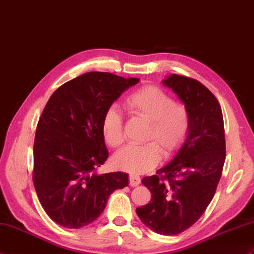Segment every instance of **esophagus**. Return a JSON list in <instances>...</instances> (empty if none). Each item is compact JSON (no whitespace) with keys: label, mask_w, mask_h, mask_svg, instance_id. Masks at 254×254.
Here are the masks:
<instances>
[{"label":"esophagus","mask_w":254,"mask_h":254,"mask_svg":"<svg viewBox=\"0 0 254 254\" xmlns=\"http://www.w3.org/2000/svg\"><path fill=\"white\" fill-rule=\"evenodd\" d=\"M129 185L131 186H137L140 184V178L136 174H131L129 175Z\"/></svg>","instance_id":"34e87169"}]
</instances>
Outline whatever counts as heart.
<instances>
[{"label":"heart","mask_w":254,"mask_h":254,"mask_svg":"<svg viewBox=\"0 0 254 254\" xmlns=\"http://www.w3.org/2000/svg\"><path fill=\"white\" fill-rule=\"evenodd\" d=\"M123 107L131 116L148 120L145 140H154L143 145H127L117 152L115 166L127 172L143 173L151 170L160 160L159 146L164 156L173 154L190 132V115L186 106L173 102L172 97L159 87L145 86L128 94L123 100ZM102 133L111 147H119L125 141L123 116L115 106L105 111Z\"/></svg>","instance_id":"1"}]
</instances>
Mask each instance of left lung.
<instances>
[{"instance_id": "1", "label": "left lung", "mask_w": 254, "mask_h": 254, "mask_svg": "<svg viewBox=\"0 0 254 254\" xmlns=\"http://www.w3.org/2000/svg\"><path fill=\"white\" fill-rule=\"evenodd\" d=\"M162 84L190 111V132L172 160L141 180L151 199L136 213L155 233L178 235L200 219L214 196L225 162V133L219 102L199 81L170 74Z\"/></svg>"}]
</instances>
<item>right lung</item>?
<instances>
[{
	"mask_svg": "<svg viewBox=\"0 0 254 254\" xmlns=\"http://www.w3.org/2000/svg\"><path fill=\"white\" fill-rule=\"evenodd\" d=\"M137 78L87 72L53 93L41 116L33 145V184L51 219L66 228L88 225L109 196L128 185L123 172L97 173L108 158L102 119Z\"/></svg>",
	"mask_w": 254,
	"mask_h": 254,
	"instance_id": "obj_1",
	"label": "right lung"
}]
</instances>
